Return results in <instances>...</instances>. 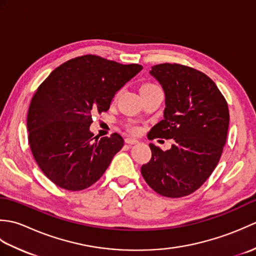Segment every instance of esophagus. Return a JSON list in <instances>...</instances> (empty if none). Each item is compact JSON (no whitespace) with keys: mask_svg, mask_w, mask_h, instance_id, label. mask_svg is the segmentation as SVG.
Segmentation results:
<instances>
[{"mask_svg":"<svg viewBox=\"0 0 256 256\" xmlns=\"http://www.w3.org/2000/svg\"><path fill=\"white\" fill-rule=\"evenodd\" d=\"M125 143L130 144V145H135L138 143V140L136 138H125Z\"/></svg>","mask_w":256,"mask_h":256,"instance_id":"34e87169","label":"esophagus"}]
</instances>
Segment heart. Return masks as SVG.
Instances as JSON below:
<instances>
[{
  "label": "heart",
  "instance_id": "obj_1",
  "mask_svg": "<svg viewBox=\"0 0 256 256\" xmlns=\"http://www.w3.org/2000/svg\"><path fill=\"white\" fill-rule=\"evenodd\" d=\"M150 88H156V86L154 84H143L142 86H140V90H145V89H150ZM134 131H138L136 128H133Z\"/></svg>",
  "mask_w": 256,
  "mask_h": 256
}]
</instances>
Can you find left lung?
I'll return each instance as SVG.
<instances>
[{"label": "left lung", "instance_id": "1", "mask_svg": "<svg viewBox=\"0 0 256 256\" xmlns=\"http://www.w3.org/2000/svg\"><path fill=\"white\" fill-rule=\"evenodd\" d=\"M165 94L164 118L150 138L174 140L170 150L150 144L152 158L140 167L148 186L170 198L196 192L214 170L229 128V108L208 76L178 64L152 67Z\"/></svg>", "mask_w": 256, "mask_h": 256}]
</instances>
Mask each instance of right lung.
Instances as JSON below:
<instances>
[{"label":"right lung","mask_w":256,"mask_h":256,"mask_svg":"<svg viewBox=\"0 0 256 256\" xmlns=\"http://www.w3.org/2000/svg\"><path fill=\"white\" fill-rule=\"evenodd\" d=\"M142 69L84 55L60 64L38 86L27 114L28 143L37 165L58 187L78 192L104 174L124 140L118 133L94 138L92 114L108 111Z\"/></svg>","instance_id":"add662e5"}]
</instances>
